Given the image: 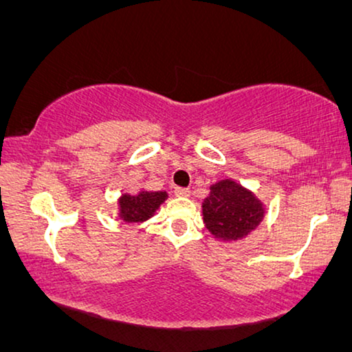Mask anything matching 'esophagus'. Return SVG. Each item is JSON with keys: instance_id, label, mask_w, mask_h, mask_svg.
Instances as JSON below:
<instances>
[{"instance_id": "34e87169", "label": "esophagus", "mask_w": 352, "mask_h": 352, "mask_svg": "<svg viewBox=\"0 0 352 352\" xmlns=\"http://www.w3.org/2000/svg\"><path fill=\"white\" fill-rule=\"evenodd\" d=\"M191 194L190 188H175V196H180V197H188Z\"/></svg>"}]
</instances>
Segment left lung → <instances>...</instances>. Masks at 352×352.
<instances>
[{
	"instance_id": "left-lung-1",
	"label": "left lung",
	"mask_w": 352,
	"mask_h": 352,
	"mask_svg": "<svg viewBox=\"0 0 352 352\" xmlns=\"http://www.w3.org/2000/svg\"><path fill=\"white\" fill-rule=\"evenodd\" d=\"M204 223L214 237L239 240L248 235L264 218V207L253 192L232 180L210 188L202 204Z\"/></svg>"
}]
</instances>
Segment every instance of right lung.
<instances>
[{
	"mask_svg": "<svg viewBox=\"0 0 352 352\" xmlns=\"http://www.w3.org/2000/svg\"><path fill=\"white\" fill-rule=\"evenodd\" d=\"M166 191H140L138 196H124L120 199V217L126 223H142L158 210L162 202L166 201Z\"/></svg>",
	"mask_w": 352,
	"mask_h": 352,
	"instance_id": "obj_1",
	"label": "right lung"
}]
</instances>
